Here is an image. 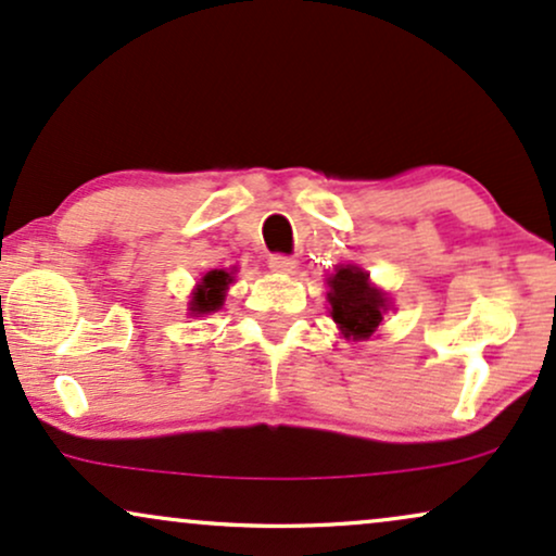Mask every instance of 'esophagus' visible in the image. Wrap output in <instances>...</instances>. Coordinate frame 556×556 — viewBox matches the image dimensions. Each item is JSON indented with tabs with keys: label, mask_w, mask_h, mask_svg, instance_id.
I'll return each mask as SVG.
<instances>
[{
	"label": "esophagus",
	"mask_w": 556,
	"mask_h": 556,
	"mask_svg": "<svg viewBox=\"0 0 556 556\" xmlns=\"http://www.w3.org/2000/svg\"><path fill=\"white\" fill-rule=\"evenodd\" d=\"M267 265H270L273 273H280V276H291V273H296V260L286 257V254H270Z\"/></svg>",
	"instance_id": "34e87169"
}]
</instances>
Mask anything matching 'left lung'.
<instances>
[{
    "label": "left lung",
    "mask_w": 556,
    "mask_h": 556,
    "mask_svg": "<svg viewBox=\"0 0 556 556\" xmlns=\"http://www.w3.org/2000/svg\"><path fill=\"white\" fill-rule=\"evenodd\" d=\"M330 317L341 328L343 338L367 341L380 328L388 312V293L369 283V273L356 265H338L328 278Z\"/></svg>",
    "instance_id": "1"
}]
</instances>
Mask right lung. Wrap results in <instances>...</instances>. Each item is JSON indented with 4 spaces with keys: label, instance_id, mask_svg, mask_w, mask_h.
<instances>
[{
    "label": "right lung",
    "instance_id": "1",
    "mask_svg": "<svg viewBox=\"0 0 556 556\" xmlns=\"http://www.w3.org/2000/svg\"><path fill=\"white\" fill-rule=\"evenodd\" d=\"M233 280V270H207L205 276L200 278L198 289L192 291V299H189V315H211V312H218L224 306L226 289Z\"/></svg>",
    "mask_w": 556,
    "mask_h": 556
}]
</instances>
